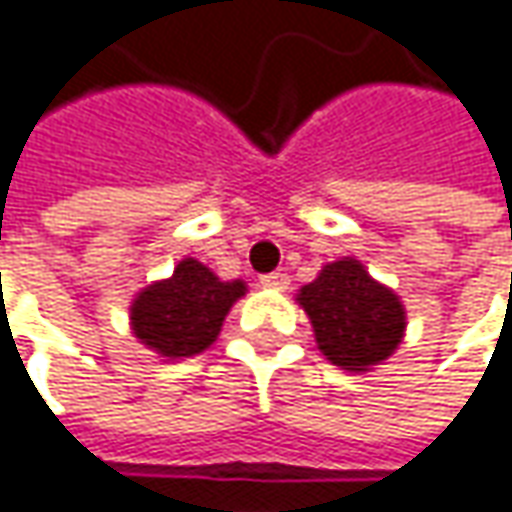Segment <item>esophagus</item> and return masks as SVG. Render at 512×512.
<instances>
[{
	"mask_svg": "<svg viewBox=\"0 0 512 512\" xmlns=\"http://www.w3.org/2000/svg\"><path fill=\"white\" fill-rule=\"evenodd\" d=\"M260 284L266 286V289H278V292H284L286 286H289V275H286V272H269V275H263V278H260Z\"/></svg>",
	"mask_w": 512,
	"mask_h": 512,
	"instance_id": "34e87169",
	"label": "esophagus"
}]
</instances>
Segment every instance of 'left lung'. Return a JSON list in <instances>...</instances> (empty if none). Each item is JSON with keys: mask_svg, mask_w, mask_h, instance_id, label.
Instances as JSON below:
<instances>
[{"mask_svg": "<svg viewBox=\"0 0 512 512\" xmlns=\"http://www.w3.org/2000/svg\"><path fill=\"white\" fill-rule=\"evenodd\" d=\"M324 359L350 374H368L394 356L406 336V304L379 284L356 257L321 266L316 281L295 292Z\"/></svg>", "mask_w": 512, "mask_h": 512, "instance_id": "8db88e82", "label": "left lung"}]
</instances>
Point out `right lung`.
Instances as JSON below:
<instances>
[{"label": "right lung", "mask_w": 512, "mask_h": 512, "mask_svg": "<svg viewBox=\"0 0 512 512\" xmlns=\"http://www.w3.org/2000/svg\"><path fill=\"white\" fill-rule=\"evenodd\" d=\"M249 292L246 281H220L205 263L182 257L170 278L138 289L130 330L162 359H188L217 342L231 307Z\"/></svg>", "instance_id": "obj_1"}]
</instances>
